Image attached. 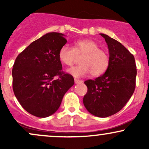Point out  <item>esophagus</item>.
Wrapping results in <instances>:
<instances>
[{
  "instance_id": "esophagus-1",
  "label": "esophagus",
  "mask_w": 149,
  "mask_h": 149,
  "mask_svg": "<svg viewBox=\"0 0 149 149\" xmlns=\"http://www.w3.org/2000/svg\"><path fill=\"white\" fill-rule=\"evenodd\" d=\"M74 82H75V83H76V84H78V83H83V80H79V79H77V78H75Z\"/></svg>"
}]
</instances>
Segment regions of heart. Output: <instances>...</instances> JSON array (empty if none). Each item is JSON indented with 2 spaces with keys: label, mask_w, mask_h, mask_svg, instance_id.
<instances>
[{
  "label": "heart",
  "mask_w": 149,
  "mask_h": 149,
  "mask_svg": "<svg viewBox=\"0 0 149 149\" xmlns=\"http://www.w3.org/2000/svg\"><path fill=\"white\" fill-rule=\"evenodd\" d=\"M98 44L89 39L76 40L73 48L64 45L59 49L58 57L63 64L73 66L76 56H81L78 66L69 70V73L74 77L84 76L91 73L94 77L100 76L107 71L109 65V57L106 51L99 48Z\"/></svg>",
  "instance_id": "heart-1"
}]
</instances>
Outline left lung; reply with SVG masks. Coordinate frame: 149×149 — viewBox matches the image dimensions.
Here are the masks:
<instances>
[{
  "mask_svg": "<svg viewBox=\"0 0 149 149\" xmlns=\"http://www.w3.org/2000/svg\"><path fill=\"white\" fill-rule=\"evenodd\" d=\"M100 35L107 43L109 65L102 76L85 80L88 92L83 104L92 115L106 118L120 111L133 95L136 68L134 56L125 47L106 34Z\"/></svg>",
  "mask_w": 149,
  "mask_h": 149,
  "instance_id": "8db88e82",
  "label": "left lung"
}]
</instances>
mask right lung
I'll use <instances>...</instances> for the list:
<instances>
[{
  "mask_svg": "<svg viewBox=\"0 0 149 149\" xmlns=\"http://www.w3.org/2000/svg\"><path fill=\"white\" fill-rule=\"evenodd\" d=\"M66 42L64 34L47 33L31 42L15 59L12 71L13 91L22 107L31 115H52L74 84L73 77L62 71L58 57L59 49Z\"/></svg>",
  "mask_w": 149,
  "mask_h": 149,
  "instance_id": "obj_1",
  "label": "right lung"
}]
</instances>
